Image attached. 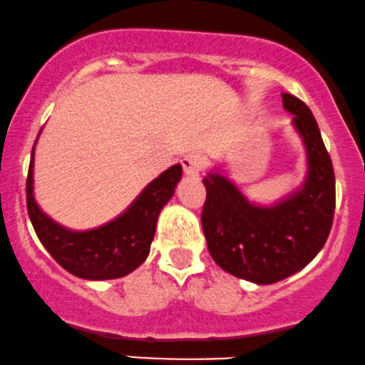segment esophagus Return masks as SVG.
Wrapping results in <instances>:
<instances>
[{
	"instance_id": "1",
	"label": "esophagus",
	"mask_w": 365,
	"mask_h": 365,
	"mask_svg": "<svg viewBox=\"0 0 365 365\" xmlns=\"http://www.w3.org/2000/svg\"><path fill=\"white\" fill-rule=\"evenodd\" d=\"M181 165L184 174L195 178V175L200 174L201 167H203V157L198 155V153H187V155L182 157Z\"/></svg>"
}]
</instances>
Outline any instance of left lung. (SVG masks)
Instances as JSON below:
<instances>
[{"label":"left lung","instance_id":"left-lung-1","mask_svg":"<svg viewBox=\"0 0 365 365\" xmlns=\"http://www.w3.org/2000/svg\"><path fill=\"white\" fill-rule=\"evenodd\" d=\"M284 107L306 143L309 174L299 192L277 207H255L229 179L203 178L207 200L201 225L208 251L230 275L275 284L314 259L335 217V170L314 115L301 98L284 93Z\"/></svg>","mask_w":365,"mask_h":365}]
</instances>
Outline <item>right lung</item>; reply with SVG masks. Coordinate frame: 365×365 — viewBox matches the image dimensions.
<instances>
[{"label":"right lung","instance_id":"right-lung-1","mask_svg":"<svg viewBox=\"0 0 365 365\" xmlns=\"http://www.w3.org/2000/svg\"><path fill=\"white\" fill-rule=\"evenodd\" d=\"M32 164L34 150L27 174V210L38 241L66 272L87 280L124 277L147 259L158 213L182 174L181 165H173L153 179L121 217L88 232H71L38 210L32 195Z\"/></svg>","mask_w":365,"mask_h":365}]
</instances>
